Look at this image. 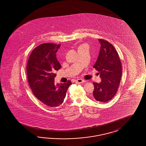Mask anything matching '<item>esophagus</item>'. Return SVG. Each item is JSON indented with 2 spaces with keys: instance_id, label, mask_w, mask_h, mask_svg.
<instances>
[{
  "instance_id": "obj_1",
  "label": "esophagus",
  "mask_w": 146,
  "mask_h": 146,
  "mask_svg": "<svg viewBox=\"0 0 146 146\" xmlns=\"http://www.w3.org/2000/svg\"><path fill=\"white\" fill-rule=\"evenodd\" d=\"M75 82H76V84H79L84 83V80L81 79H78L76 80Z\"/></svg>"
}]
</instances>
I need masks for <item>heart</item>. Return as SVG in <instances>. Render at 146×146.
I'll list each match as a JSON object with an SVG mask.
<instances>
[{"instance_id": "1", "label": "heart", "mask_w": 146, "mask_h": 146, "mask_svg": "<svg viewBox=\"0 0 146 146\" xmlns=\"http://www.w3.org/2000/svg\"><path fill=\"white\" fill-rule=\"evenodd\" d=\"M87 46V44H82V45H80L79 47V48H81V47H83V46Z\"/></svg>"}]
</instances>
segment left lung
Segmentation results:
<instances>
[{
    "label": "left lung",
    "instance_id": "obj_1",
    "mask_svg": "<svg viewBox=\"0 0 146 146\" xmlns=\"http://www.w3.org/2000/svg\"><path fill=\"white\" fill-rule=\"evenodd\" d=\"M101 49L94 68L97 70L102 81L94 82L93 96L98 102H108L115 96L119 86L122 74L121 63L115 47L108 41L98 39Z\"/></svg>",
    "mask_w": 146,
    "mask_h": 146
}]
</instances>
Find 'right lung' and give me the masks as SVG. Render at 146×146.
Wrapping results in <instances>:
<instances>
[{
    "label": "right lung",
    "instance_id": "1",
    "mask_svg": "<svg viewBox=\"0 0 146 146\" xmlns=\"http://www.w3.org/2000/svg\"><path fill=\"white\" fill-rule=\"evenodd\" d=\"M60 46V44H40L33 50L27 65V78L32 92L49 108L62 104L72 84L70 80L65 84H54L56 71L62 67L56 54Z\"/></svg>",
    "mask_w": 146,
    "mask_h": 146
}]
</instances>
